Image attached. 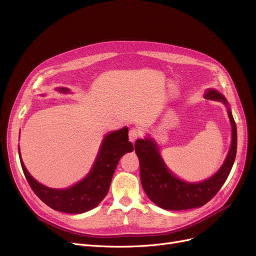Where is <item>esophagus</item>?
<instances>
[{"mask_svg": "<svg viewBox=\"0 0 256 256\" xmlns=\"http://www.w3.org/2000/svg\"><path fill=\"white\" fill-rule=\"evenodd\" d=\"M139 137V130L137 128H132L130 132H128V140L134 143L135 142Z\"/></svg>", "mask_w": 256, "mask_h": 256, "instance_id": "obj_1", "label": "esophagus"}]
</instances>
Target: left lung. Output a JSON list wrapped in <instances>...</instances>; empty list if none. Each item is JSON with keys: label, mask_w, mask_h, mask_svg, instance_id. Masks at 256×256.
<instances>
[{"label": "left lung", "mask_w": 256, "mask_h": 256, "mask_svg": "<svg viewBox=\"0 0 256 256\" xmlns=\"http://www.w3.org/2000/svg\"><path fill=\"white\" fill-rule=\"evenodd\" d=\"M204 98L221 102L225 106L232 126V143L222 166L204 180L191 182L176 176L160 156V146L150 135L135 143L140 162V178L143 189L152 202L168 210H182L201 208L218 193L230 176L236 154V126L226 98L218 90L208 88Z\"/></svg>", "instance_id": "left-lung-1"}]
</instances>
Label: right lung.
Here are the masks:
<instances>
[{
  "instance_id": "1",
  "label": "right lung",
  "mask_w": 256,
  "mask_h": 256,
  "mask_svg": "<svg viewBox=\"0 0 256 256\" xmlns=\"http://www.w3.org/2000/svg\"><path fill=\"white\" fill-rule=\"evenodd\" d=\"M56 90L63 94L72 93L70 89L66 87H57ZM132 150L134 146L128 141V126L108 132L104 136L96 158L87 176L68 188L55 189L38 182L31 176L22 162L18 146L20 165L34 193L52 210L66 214H82L98 206L109 191L119 160Z\"/></svg>"
}]
</instances>
